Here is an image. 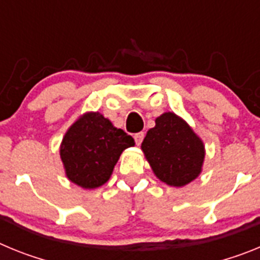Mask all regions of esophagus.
Listing matches in <instances>:
<instances>
[{
  "mask_svg": "<svg viewBox=\"0 0 260 260\" xmlns=\"http://www.w3.org/2000/svg\"><path fill=\"white\" fill-rule=\"evenodd\" d=\"M143 138H144V133H143V132H142V133H138V134H135V135H134L135 143H137L138 146H139V144H141L142 142H143Z\"/></svg>",
  "mask_w": 260,
  "mask_h": 260,
  "instance_id": "1",
  "label": "esophagus"
}]
</instances>
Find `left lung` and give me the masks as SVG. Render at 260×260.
Listing matches in <instances>:
<instances>
[{"instance_id":"1","label":"left lung","mask_w":260,"mask_h":260,"mask_svg":"<svg viewBox=\"0 0 260 260\" xmlns=\"http://www.w3.org/2000/svg\"><path fill=\"white\" fill-rule=\"evenodd\" d=\"M155 123L141 146L155 176L174 187H182L198 178L206 156L203 141L173 112L158 116Z\"/></svg>"}]
</instances>
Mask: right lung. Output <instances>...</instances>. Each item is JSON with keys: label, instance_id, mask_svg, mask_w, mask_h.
<instances>
[{"label": "right lung", "instance_id": "1", "mask_svg": "<svg viewBox=\"0 0 260 260\" xmlns=\"http://www.w3.org/2000/svg\"><path fill=\"white\" fill-rule=\"evenodd\" d=\"M134 144L130 135L114 127L102 113L87 112L65 133L59 156L69 180L92 190L109 180L121 153Z\"/></svg>", "mask_w": 260, "mask_h": 260}]
</instances>
